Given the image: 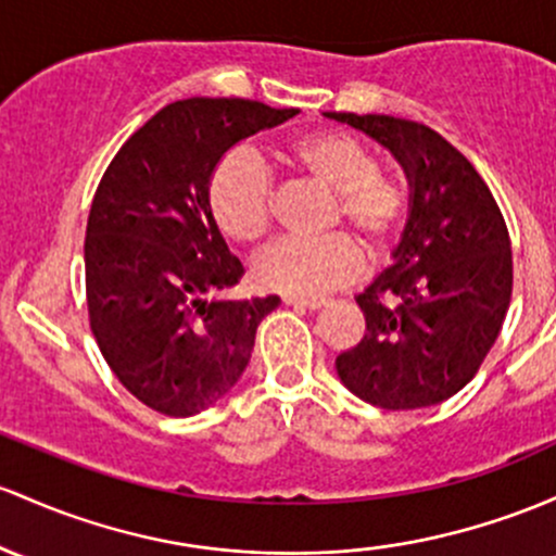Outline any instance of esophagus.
<instances>
[{"label": "esophagus", "instance_id": "obj_1", "mask_svg": "<svg viewBox=\"0 0 556 556\" xmlns=\"http://www.w3.org/2000/svg\"><path fill=\"white\" fill-rule=\"evenodd\" d=\"M285 306H295V308H308V311H316V308H325L327 301H321V298H301V295H285L282 298Z\"/></svg>", "mask_w": 556, "mask_h": 556}]
</instances>
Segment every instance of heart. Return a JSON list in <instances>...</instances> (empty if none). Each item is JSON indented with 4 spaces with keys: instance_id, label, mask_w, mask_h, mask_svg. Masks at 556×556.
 Listing matches in <instances>:
<instances>
[{
    "instance_id": "obj_1",
    "label": "heart",
    "mask_w": 556,
    "mask_h": 556,
    "mask_svg": "<svg viewBox=\"0 0 556 556\" xmlns=\"http://www.w3.org/2000/svg\"><path fill=\"white\" fill-rule=\"evenodd\" d=\"M285 161L332 194V224H340L369 255L393 245L408 208V185L382 174L364 142L343 131H314L285 150ZM211 211L237 245H258L271 224V181L258 157L237 150L211 176ZM362 253L348 237L282 240L255 261L261 285L292 295H321L351 282Z\"/></svg>"
}]
</instances>
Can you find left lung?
Here are the masks:
<instances>
[{
    "instance_id": "8db88e82",
    "label": "left lung",
    "mask_w": 556,
    "mask_h": 556,
    "mask_svg": "<svg viewBox=\"0 0 556 556\" xmlns=\"http://www.w3.org/2000/svg\"><path fill=\"white\" fill-rule=\"evenodd\" d=\"M327 118L393 152L412 187L393 264L356 298L367 332L334 367L371 406H435L478 375L502 332L511 298L504 216L472 163L430 126L377 113Z\"/></svg>"
}]
</instances>
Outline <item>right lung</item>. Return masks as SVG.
<instances>
[{
	"label": "right lung",
	"instance_id": "add662e5",
	"mask_svg": "<svg viewBox=\"0 0 556 556\" xmlns=\"http://www.w3.org/2000/svg\"><path fill=\"white\" fill-rule=\"evenodd\" d=\"M298 115L240 97L170 102L115 152L91 200L89 325L134 399L192 417L237 386L277 295L235 298L245 268L211 211V176L242 139Z\"/></svg>",
	"mask_w": 556,
	"mask_h": 556
}]
</instances>
